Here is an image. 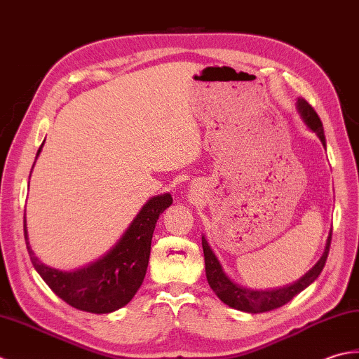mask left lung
<instances>
[{
	"mask_svg": "<svg viewBox=\"0 0 359 359\" xmlns=\"http://www.w3.org/2000/svg\"><path fill=\"white\" fill-rule=\"evenodd\" d=\"M296 109L299 116H301L302 122L305 123V127L319 137V141L323 142L325 149L327 142H325L323 122H320L316 111H314L309 102L302 97H297ZM330 240H332V229L328 232L324 252L320 255V259L316 262V265H314L310 271H306L299 280L283 285V287H279V288L252 290V288L243 287V285H240L233 279H231V276H228V273L224 271L222 262L218 260L217 254L214 252V250H212V246L208 241V237L203 233L201 245H203L204 265H206V277H208L209 287L214 290L218 299L228 306H231V309H236L245 313H265V311H271L274 309H279V306L290 302L292 297L299 294L301 291H304L306 287H310V285L318 279V276L320 274V271H323L325 265L328 250H330Z\"/></svg>",
	"mask_w": 359,
	"mask_h": 359,
	"instance_id": "left-lung-1",
	"label": "left lung"
}]
</instances>
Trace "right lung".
Listing matches in <instances>:
<instances>
[{
  "label": "right lung",
  "mask_w": 359,
  "mask_h": 359,
  "mask_svg": "<svg viewBox=\"0 0 359 359\" xmlns=\"http://www.w3.org/2000/svg\"><path fill=\"white\" fill-rule=\"evenodd\" d=\"M45 141L36 151L35 161ZM172 201L169 192L151 196L121 238L104 255L72 271L53 268L36 257L29 243L25 214L26 246L35 271L62 301L77 310L104 314L122 309L141 288L149 266L153 231L159 215L170 206Z\"/></svg>",
  "instance_id": "obj_1"
}]
</instances>
